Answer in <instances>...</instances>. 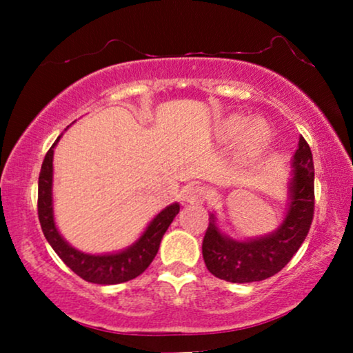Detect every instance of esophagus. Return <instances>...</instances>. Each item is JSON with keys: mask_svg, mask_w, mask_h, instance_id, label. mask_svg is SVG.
Listing matches in <instances>:
<instances>
[{"mask_svg": "<svg viewBox=\"0 0 353 353\" xmlns=\"http://www.w3.org/2000/svg\"><path fill=\"white\" fill-rule=\"evenodd\" d=\"M207 190L201 185H188L185 190H183L181 201L185 204H202L207 199Z\"/></svg>", "mask_w": 353, "mask_h": 353, "instance_id": "34e87169", "label": "esophagus"}]
</instances>
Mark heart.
I'll return each instance as SVG.
<instances>
[{
    "mask_svg": "<svg viewBox=\"0 0 353 353\" xmlns=\"http://www.w3.org/2000/svg\"><path fill=\"white\" fill-rule=\"evenodd\" d=\"M243 138V154L244 156H257L268 146L272 133L265 122H249L248 117L233 115L225 123V139L238 141Z\"/></svg>",
    "mask_w": 353,
    "mask_h": 353,
    "instance_id": "1",
    "label": "heart"
}]
</instances>
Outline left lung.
<instances>
[{"mask_svg": "<svg viewBox=\"0 0 353 353\" xmlns=\"http://www.w3.org/2000/svg\"><path fill=\"white\" fill-rule=\"evenodd\" d=\"M288 181V207L276 230L255 238L236 239L220 228L216 212H210L202 241L205 267L214 276L230 283L262 281L286 267L303 241L313 220L315 168L310 146L299 138Z\"/></svg>", "mask_w": 353, "mask_h": 353, "instance_id": "left-lung-1", "label": "left lung"}]
</instances>
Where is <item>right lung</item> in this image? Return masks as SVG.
I'll return each instance as SVG.
<instances>
[{"instance_id":"add662e5","label":"right lung","mask_w":353,"mask_h":353,"mask_svg":"<svg viewBox=\"0 0 353 353\" xmlns=\"http://www.w3.org/2000/svg\"><path fill=\"white\" fill-rule=\"evenodd\" d=\"M61 137L46 152L40 178H38V219H40L46 241L54 249V252L59 255L62 262L88 283L119 284L139 276L156 257L163 234L180 212V204L173 202V204L163 207L157 215H154V219L149 221L143 233L139 234V238L125 249L105 254H90L79 250L67 243L61 231L57 230L54 219V197H52L54 167H52V159H54V148L59 143Z\"/></svg>"}]
</instances>
